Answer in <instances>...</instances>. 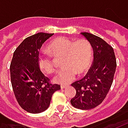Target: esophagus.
Masks as SVG:
<instances>
[{"label": "esophagus", "mask_w": 128, "mask_h": 128, "mask_svg": "<svg viewBox=\"0 0 128 128\" xmlns=\"http://www.w3.org/2000/svg\"><path fill=\"white\" fill-rule=\"evenodd\" d=\"M68 86V85H61V88H66Z\"/></svg>", "instance_id": "esophagus-1"}]
</instances>
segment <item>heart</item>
<instances>
[{
	"label": "heart",
	"instance_id": "b5f03b06",
	"mask_svg": "<svg viewBox=\"0 0 128 128\" xmlns=\"http://www.w3.org/2000/svg\"><path fill=\"white\" fill-rule=\"evenodd\" d=\"M47 49L54 56H65L62 64L64 68L54 78L58 83H69L75 79L78 72L80 74L86 72L91 64L92 48L90 43L86 39L73 41L66 38H59L50 42ZM38 65L40 69L47 74L56 72V66L48 55H40Z\"/></svg>",
	"mask_w": 128,
	"mask_h": 128
}]
</instances>
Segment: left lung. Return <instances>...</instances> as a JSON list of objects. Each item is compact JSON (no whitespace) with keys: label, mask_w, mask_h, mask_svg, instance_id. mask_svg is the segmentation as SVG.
Here are the masks:
<instances>
[{"label":"left lung","mask_w":128,"mask_h":128,"mask_svg":"<svg viewBox=\"0 0 128 128\" xmlns=\"http://www.w3.org/2000/svg\"><path fill=\"white\" fill-rule=\"evenodd\" d=\"M81 34L90 43L94 60L86 76L71 84L76 94L70 104L80 110H90L102 104L110 90L116 62L112 47L104 40L87 32Z\"/></svg>","instance_id":"1"}]
</instances>
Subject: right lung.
Here are the masks:
<instances>
[{"instance_id":"right-lung-1","label":"right lung","mask_w":128,"mask_h":128,"mask_svg":"<svg viewBox=\"0 0 128 128\" xmlns=\"http://www.w3.org/2000/svg\"><path fill=\"white\" fill-rule=\"evenodd\" d=\"M53 35L38 33L25 38L14 51L10 65L11 82L17 102L32 114L46 110L53 93L61 88L58 84L49 83L38 65L40 49Z\"/></svg>"}]
</instances>
